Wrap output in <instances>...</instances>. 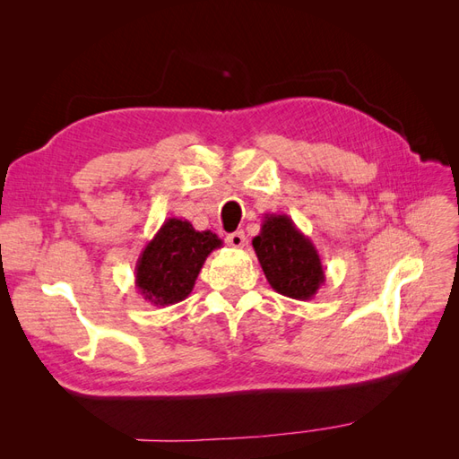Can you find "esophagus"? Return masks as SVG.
I'll list each match as a JSON object with an SVG mask.
<instances>
[{"mask_svg":"<svg viewBox=\"0 0 459 459\" xmlns=\"http://www.w3.org/2000/svg\"><path fill=\"white\" fill-rule=\"evenodd\" d=\"M226 243H228L230 247H233V248H243L245 243H247V238H245L243 231H235V233H230V235H228Z\"/></svg>","mask_w":459,"mask_h":459,"instance_id":"esophagus-1","label":"esophagus"}]
</instances>
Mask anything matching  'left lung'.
Returning a JSON list of instances; mask_svg holds the SVG:
<instances>
[{"label":"left lung","mask_w":459,"mask_h":459,"mask_svg":"<svg viewBox=\"0 0 459 459\" xmlns=\"http://www.w3.org/2000/svg\"><path fill=\"white\" fill-rule=\"evenodd\" d=\"M253 247L275 293L310 300L325 283V272L316 245L287 214H264Z\"/></svg>","instance_id":"8db88e82"}]
</instances>
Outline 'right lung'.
<instances>
[{"mask_svg":"<svg viewBox=\"0 0 459 459\" xmlns=\"http://www.w3.org/2000/svg\"><path fill=\"white\" fill-rule=\"evenodd\" d=\"M221 247V239L211 230L197 231L182 218L164 220L135 264V287L155 307L186 300L206 256Z\"/></svg>","mask_w":459,"mask_h":459,"instance_id":"right-lung-1","label":"right lung"}]
</instances>
